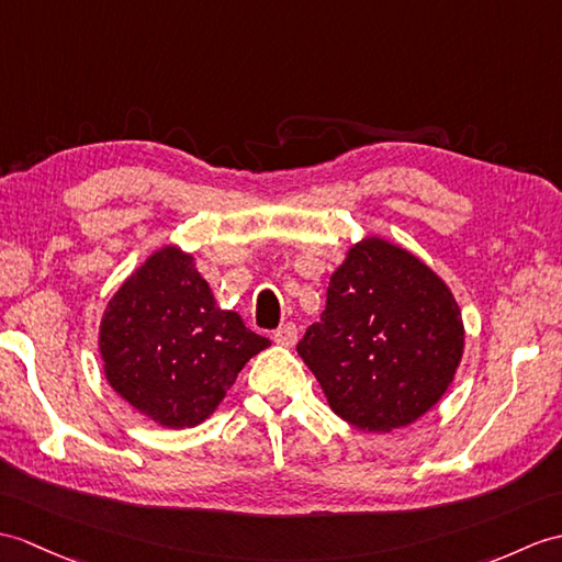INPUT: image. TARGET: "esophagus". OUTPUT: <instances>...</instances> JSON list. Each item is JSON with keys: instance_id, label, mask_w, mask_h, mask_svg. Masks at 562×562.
<instances>
[{"instance_id": "esophagus-1", "label": "esophagus", "mask_w": 562, "mask_h": 562, "mask_svg": "<svg viewBox=\"0 0 562 562\" xmlns=\"http://www.w3.org/2000/svg\"><path fill=\"white\" fill-rule=\"evenodd\" d=\"M296 335H299L296 325L294 323H284L282 328H278L276 335H272V340H276L282 347H292L296 342Z\"/></svg>"}]
</instances>
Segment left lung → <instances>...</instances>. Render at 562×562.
<instances>
[{"label":"left lung","instance_id":"8db88e82","mask_svg":"<svg viewBox=\"0 0 562 562\" xmlns=\"http://www.w3.org/2000/svg\"><path fill=\"white\" fill-rule=\"evenodd\" d=\"M296 351L337 416L390 434L446 395L464 351L462 313L424 260L367 237L333 272L321 321Z\"/></svg>","mask_w":562,"mask_h":562}]
</instances>
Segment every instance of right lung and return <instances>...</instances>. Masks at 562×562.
<instances>
[{
	"label": "right lung",
	"mask_w": 562,
	"mask_h": 562,
	"mask_svg": "<svg viewBox=\"0 0 562 562\" xmlns=\"http://www.w3.org/2000/svg\"><path fill=\"white\" fill-rule=\"evenodd\" d=\"M98 345L116 395L155 424L191 428L270 340L215 304L191 254L165 246L110 299Z\"/></svg>",
	"instance_id": "obj_1"
}]
</instances>
